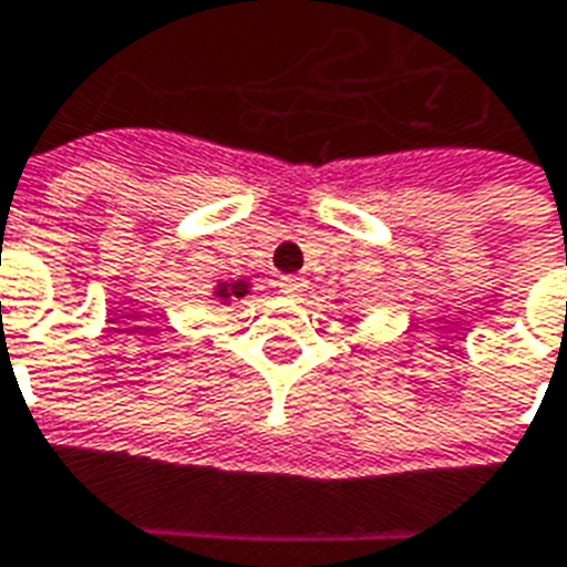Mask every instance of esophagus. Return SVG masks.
Returning a JSON list of instances; mask_svg holds the SVG:
<instances>
[{"instance_id": "esophagus-1", "label": "esophagus", "mask_w": 567, "mask_h": 567, "mask_svg": "<svg viewBox=\"0 0 567 567\" xmlns=\"http://www.w3.org/2000/svg\"><path fill=\"white\" fill-rule=\"evenodd\" d=\"M306 288H309V282H306L302 276H282V279H279V291L288 293V297H300Z\"/></svg>"}]
</instances>
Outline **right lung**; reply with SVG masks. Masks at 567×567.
<instances>
[{"instance_id": "add662e5", "label": "right lung", "mask_w": 567, "mask_h": 567, "mask_svg": "<svg viewBox=\"0 0 567 567\" xmlns=\"http://www.w3.org/2000/svg\"><path fill=\"white\" fill-rule=\"evenodd\" d=\"M246 293H249V282H244V279H237V282H216L214 288V297L223 302L240 300Z\"/></svg>"}]
</instances>
